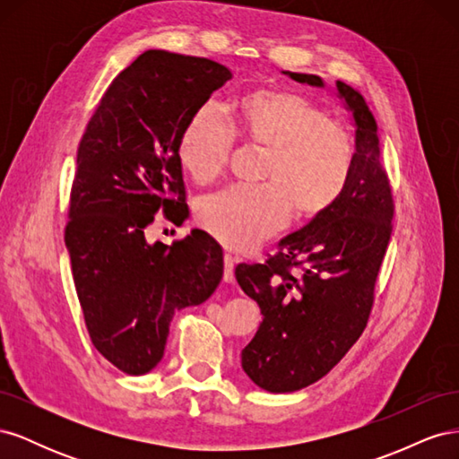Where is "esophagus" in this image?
Wrapping results in <instances>:
<instances>
[{"instance_id":"34e87169","label":"esophagus","mask_w":459,"mask_h":459,"mask_svg":"<svg viewBox=\"0 0 459 459\" xmlns=\"http://www.w3.org/2000/svg\"><path fill=\"white\" fill-rule=\"evenodd\" d=\"M235 264H238V258L231 255L224 256V281L226 283H233V280H235V273H233Z\"/></svg>"}]
</instances>
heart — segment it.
<instances>
[{
	"instance_id": "heart-1",
	"label": "heart",
	"mask_w": 459,
	"mask_h": 459,
	"mask_svg": "<svg viewBox=\"0 0 459 459\" xmlns=\"http://www.w3.org/2000/svg\"><path fill=\"white\" fill-rule=\"evenodd\" d=\"M233 137L264 149L262 186H235L206 197L199 224L233 251H247L283 230L293 216L325 214L349 186L356 149L352 135L329 113L295 91L253 90L235 101L228 124L212 105H201L184 124L178 160L197 184L226 170Z\"/></svg>"
}]
</instances>
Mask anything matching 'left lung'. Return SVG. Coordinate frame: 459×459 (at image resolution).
<instances>
[{
  "mask_svg": "<svg viewBox=\"0 0 459 459\" xmlns=\"http://www.w3.org/2000/svg\"><path fill=\"white\" fill-rule=\"evenodd\" d=\"M324 88L316 74L283 71ZM352 113L356 159L342 197L280 241L264 264H239L235 280L258 302L262 324L241 366L268 393H293L335 368L366 329L373 290L393 233V193L381 164L377 122L362 93L337 82Z\"/></svg>",
  "mask_w": 459,
  "mask_h": 459,
  "instance_id": "left-lung-1",
  "label": "left lung"
}]
</instances>
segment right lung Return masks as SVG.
Wrapping results in <instances>:
<instances>
[{"label":"right lung","instance_id":"1","mask_svg":"<svg viewBox=\"0 0 459 459\" xmlns=\"http://www.w3.org/2000/svg\"><path fill=\"white\" fill-rule=\"evenodd\" d=\"M230 68L149 49L113 80L82 135L65 243L93 346L128 375L155 368L174 312L211 297L224 273L221 247L203 230L147 243L157 212L187 218L178 140Z\"/></svg>","mask_w":459,"mask_h":459}]
</instances>
